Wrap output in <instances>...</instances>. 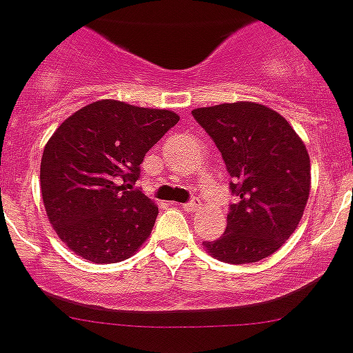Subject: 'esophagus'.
I'll return each mask as SVG.
<instances>
[{"instance_id":"34e87169","label":"esophagus","mask_w":353,"mask_h":353,"mask_svg":"<svg viewBox=\"0 0 353 353\" xmlns=\"http://www.w3.org/2000/svg\"><path fill=\"white\" fill-rule=\"evenodd\" d=\"M181 208L185 212H196V210H199V208H201V201H199V199H192V201L181 205Z\"/></svg>"}]
</instances>
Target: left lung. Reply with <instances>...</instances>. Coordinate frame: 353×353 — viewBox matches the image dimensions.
<instances>
[{
    "mask_svg": "<svg viewBox=\"0 0 353 353\" xmlns=\"http://www.w3.org/2000/svg\"><path fill=\"white\" fill-rule=\"evenodd\" d=\"M221 152L232 176L226 230L203 243L212 257L246 265L277 252L296 232L312 185L305 143L279 112L254 101L192 110Z\"/></svg>",
    "mask_w": 353,
    "mask_h": 353,
    "instance_id": "8db88e82",
    "label": "left lung"
}]
</instances>
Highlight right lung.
<instances>
[{
	"instance_id": "1",
	"label": "right lung",
	"mask_w": 353,
	"mask_h": 353,
	"mask_svg": "<svg viewBox=\"0 0 353 353\" xmlns=\"http://www.w3.org/2000/svg\"><path fill=\"white\" fill-rule=\"evenodd\" d=\"M179 121L167 108L101 99L56 128L41 157L43 205L57 237L92 263H119L150 237L157 205L132 188L143 157Z\"/></svg>"
}]
</instances>
